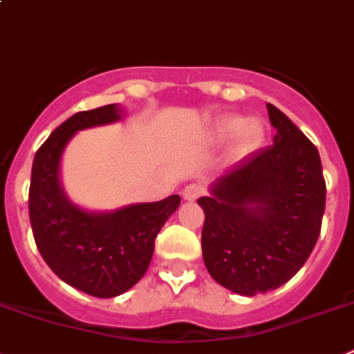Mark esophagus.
Listing matches in <instances>:
<instances>
[{
    "label": "esophagus",
    "instance_id": "34e87169",
    "mask_svg": "<svg viewBox=\"0 0 354 354\" xmlns=\"http://www.w3.org/2000/svg\"><path fill=\"white\" fill-rule=\"evenodd\" d=\"M202 194V187L196 186V184H189V186L184 187L183 191V196L184 200H189V202H193V200H196Z\"/></svg>",
    "mask_w": 354,
    "mask_h": 354
}]
</instances>
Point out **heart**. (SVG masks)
<instances>
[{"label": "heart", "mask_w": 354, "mask_h": 354, "mask_svg": "<svg viewBox=\"0 0 354 354\" xmlns=\"http://www.w3.org/2000/svg\"><path fill=\"white\" fill-rule=\"evenodd\" d=\"M263 122L259 119H242L239 115H225L217 121L216 135L219 138H230L235 135V151L239 154H249L259 147L263 140Z\"/></svg>", "instance_id": "b5f03b06"}]
</instances>
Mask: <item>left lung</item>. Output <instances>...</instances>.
Wrapping results in <instances>:
<instances>
[{
  "mask_svg": "<svg viewBox=\"0 0 354 354\" xmlns=\"http://www.w3.org/2000/svg\"><path fill=\"white\" fill-rule=\"evenodd\" d=\"M274 144L254 151L198 198L203 261L214 281L245 297L288 283L317 242L326 184L319 152L277 106Z\"/></svg>",
  "mask_w": 354,
  "mask_h": 354,
  "instance_id": "left-lung-1",
  "label": "left lung"
}]
</instances>
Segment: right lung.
<instances>
[{"instance_id":"right-lung-1","label":"right lung","mask_w":354,"mask_h":354,"mask_svg":"<svg viewBox=\"0 0 354 354\" xmlns=\"http://www.w3.org/2000/svg\"><path fill=\"white\" fill-rule=\"evenodd\" d=\"M119 109L84 110L57 126L33 160L29 221L45 263L70 286L98 298L118 297L144 277L154 241L180 203L179 194L110 214L71 205L57 180L64 145L79 129L118 121Z\"/></svg>"}]
</instances>
